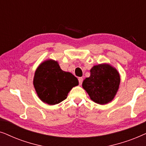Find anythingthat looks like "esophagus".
Masks as SVG:
<instances>
[{
    "label": "esophagus",
    "mask_w": 146,
    "mask_h": 146,
    "mask_svg": "<svg viewBox=\"0 0 146 146\" xmlns=\"http://www.w3.org/2000/svg\"><path fill=\"white\" fill-rule=\"evenodd\" d=\"M78 81H79V84H80V85H81V84H82V82H83V78L80 77L79 78H78Z\"/></svg>",
    "instance_id": "esophagus-1"
}]
</instances>
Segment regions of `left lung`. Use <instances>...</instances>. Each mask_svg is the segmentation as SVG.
I'll use <instances>...</instances> for the list:
<instances>
[{
    "label": "left lung",
    "instance_id": "left-lung-1",
    "mask_svg": "<svg viewBox=\"0 0 146 146\" xmlns=\"http://www.w3.org/2000/svg\"><path fill=\"white\" fill-rule=\"evenodd\" d=\"M120 84L118 71L109 64L95 65L90 76L82 82V88L92 100L99 104H106L114 98Z\"/></svg>",
    "mask_w": 146,
    "mask_h": 146
}]
</instances>
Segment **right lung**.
<instances>
[{
	"label": "right lung",
	"instance_id": "obj_1",
	"mask_svg": "<svg viewBox=\"0 0 146 146\" xmlns=\"http://www.w3.org/2000/svg\"><path fill=\"white\" fill-rule=\"evenodd\" d=\"M78 80L72 74L60 68L57 61L48 59L44 61L36 70L33 84L38 96L49 105L59 104L66 98Z\"/></svg>",
	"mask_w": 146,
	"mask_h": 146
}]
</instances>
